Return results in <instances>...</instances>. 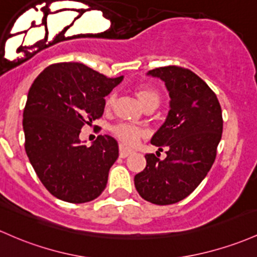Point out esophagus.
<instances>
[{"label": "esophagus", "instance_id": "34e87169", "mask_svg": "<svg viewBox=\"0 0 257 257\" xmlns=\"http://www.w3.org/2000/svg\"><path fill=\"white\" fill-rule=\"evenodd\" d=\"M131 154H132V150L126 149L125 146L119 145V156L122 157V159H125V157L129 156V155H131Z\"/></svg>", "mask_w": 257, "mask_h": 257}]
</instances>
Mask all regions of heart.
I'll return each instance as SVG.
<instances>
[{"instance_id": "1", "label": "heart", "mask_w": 257, "mask_h": 257, "mask_svg": "<svg viewBox=\"0 0 257 257\" xmlns=\"http://www.w3.org/2000/svg\"><path fill=\"white\" fill-rule=\"evenodd\" d=\"M135 95L139 98L140 102L144 106L148 107L150 105H157L160 101V95L156 90H154L152 87L149 86H139L135 90ZM114 102V96L113 94H109L106 97L105 106L106 108L112 107ZM111 133L113 134L115 139L119 140L123 145L125 146H134L135 144L139 142L142 138L146 135L145 129L140 128V126L133 125V124L128 123H118L111 128Z\"/></svg>"}]
</instances>
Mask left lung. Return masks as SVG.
Returning <instances> with one entry per match:
<instances>
[{"instance_id": "obj_1", "label": "left lung", "mask_w": 257, "mask_h": 257, "mask_svg": "<svg viewBox=\"0 0 257 257\" xmlns=\"http://www.w3.org/2000/svg\"><path fill=\"white\" fill-rule=\"evenodd\" d=\"M170 92V112L151 139L167 157L145 155L146 167L134 177L139 195L156 205L176 204L195 190L215 162L223 119L216 94L194 72L177 66L149 70Z\"/></svg>"}]
</instances>
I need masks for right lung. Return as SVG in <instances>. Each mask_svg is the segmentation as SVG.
<instances>
[{"label":"right lung","mask_w":257,"mask_h":257,"mask_svg":"<svg viewBox=\"0 0 257 257\" xmlns=\"http://www.w3.org/2000/svg\"><path fill=\"white\" fill-rule=\"evenodd\" d=\"M122 80L77 62L52 64L34 80L23 113L25 152L57 199L83 204L105 190L118 144L109 135H98L87 148L79 135L103 114L105 96Z\"/></svg>","instance_id":"obj_1"}]
</instances>
